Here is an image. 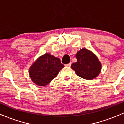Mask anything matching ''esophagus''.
<instances>
[{"instance_id":"obj_1","label":"esophagus","mask_w":124,"mask_h":124,"mask_svg":"<svg viewBox=\"0 0 124 124\" xmlns=\"http://www.w3.org/2000/svg\"><path fill=\"white\" fill-rule=\"evenodd\" d=\"M71 65V62H69V64H66V66H67V67H70Z\"/></svg>"}]
</instances>
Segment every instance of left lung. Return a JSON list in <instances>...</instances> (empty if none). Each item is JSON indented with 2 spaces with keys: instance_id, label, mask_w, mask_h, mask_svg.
<instances>
[{
  "instance_id": "8db88e82",
  "label": "left lung",
  "mask_w": 124,
  "mask_h": 124,
  "mask_svg": "<svg viewBox=\"0 0 124 124\" xmlns=\"http://www.w3.org/2000/svg\"><path fill=\"white\" fill-rule=\"evenodd\" d=\"M77 62L73 63L71 68L76 75L82 78L91 80L100 73L101 64L94 54L83 48L76 54Z\"/></svg>"
}]
</instances>
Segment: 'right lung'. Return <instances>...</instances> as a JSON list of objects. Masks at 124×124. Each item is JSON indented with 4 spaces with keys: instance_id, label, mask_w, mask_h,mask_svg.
Listing matches in <instances>:
<instances>
[{
    "instance_id": "right-lung-1",
    "label": "right lung",
    "mask_w": 124,
    "mask_h": 124,
    "mask_svg": "<svg viewBox=\"0 0 124 124\" xmlns=\"http://www.w3.org/2000/svg\"><path fill=\"white\" fill-rule=\"evenodd\" d=\"M64 67L58 58L45 54L39 57L29 69V75L33 82L39 86H45L54 79Z\"/></svg>"
}]
</instances>
